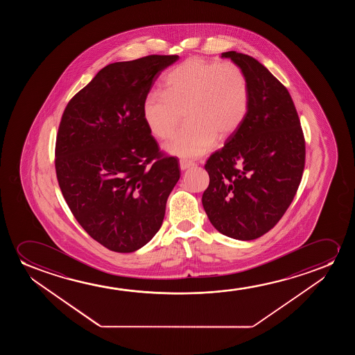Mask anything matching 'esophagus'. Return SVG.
Segmentation results:
<instances>
[{"label": "esophagus", "mask_w": 355, "mask_h": 355, "mask_svg": "<svg viewBox=\"0 0 355 355\" xmlns=\"http://www.w3.org/2000/svg\"><path fill=\"white\" fill-rule=\"evenodd\" d=\"M193 165H194V162H191V161L189 160L182 159V160L180 161V170L182 171L187 170V168H189L190 166Z\"/></svg>", "instance_id": "1"}]
</instances>
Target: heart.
Returning a JSON list of instances; mask_svg holds the SVG:
<instances>
[{"label":"heart","instance_id":"1","mask_svg":"<svg viewBox=\"0 0 355 355\" xmlns=\"http://www.w3.org/2000/svg\"><path fill=\"white\" fill-rule=\"evenodd\" d=\"M251 91L248 75L238 64L189 58L172 69L164 91L150 92L141 114L153 136L168 139L187 110L188 126L178 132L166 149L175 155L196 157L220 139L233 136L248 116Z\"/></svg>","mask_w":355,"mask_h":355}]
</instances>
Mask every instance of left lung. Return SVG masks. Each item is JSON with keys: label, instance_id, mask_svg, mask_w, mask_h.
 Segmentation results:
<instances>
[{"label": "left lung", "instance_id": "left-lung-1", "mask_svg": "<svg viewBox=\"0 0 355 355\" xmlns=\"http://www.w3.org/2000/svg\"><path fill=\"white\" fill-rule=\"evenodd\" d=\"M248 75L251 102L241 127L206 161L202 205L219 233L253 240L286 212L306 165V139L287 88L257 59L229 51Z\"/></svg>", "mask_w": 355, "mask_h": 355}]
</instances>
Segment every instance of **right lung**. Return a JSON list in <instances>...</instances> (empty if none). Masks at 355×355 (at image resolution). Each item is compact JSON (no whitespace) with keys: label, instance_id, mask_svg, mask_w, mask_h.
I'll return each instance as SVG.
<instances>
[{"label":"right lung","instance_id":"right-lung-1","mask_svg":"<svg viewBox=\"0 0 355 355\" xmlns=\"http://www.w3.org/2000/svg\"><path fill=\"white\" fill-rule=\"evenodd\" d=\"M178 59L151 54L109 64L69 101L59 123V188L86 233L114 252L150 241L180 180L178 160L160 151L141 114L156 78Z\"/></svg>","mask_w":355,"mask_h":355}]
</instances>
